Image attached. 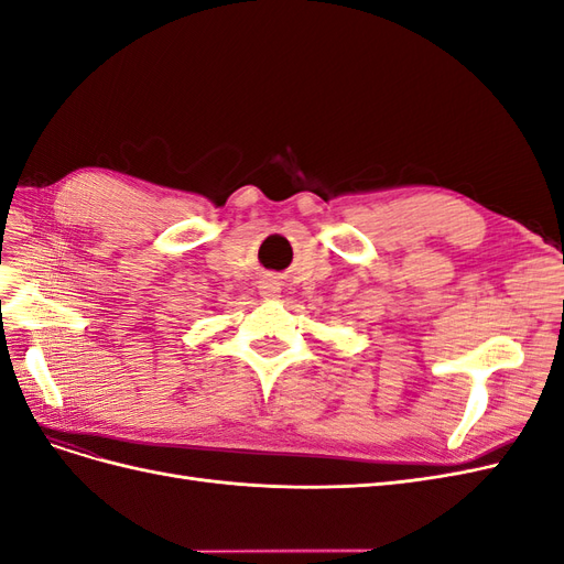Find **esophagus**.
Wrapping results in <instances>:
<instances>
[{"label": "esophagus", "instance_id": "obj_1", "mask_svg": "<svg viewBox=\"0 0 564 564\" xmlns=\"http://www.w3.org/2000/svg\"><path fill=\"white\" fill-rule=\"evenodd\" d=\"M261 294H263L265 299H275V296L280 294V284L272 282V280H265V282L261 284Z\"/></svg>", "mask_w": 564, "mask_h": 564}]
</instances>
